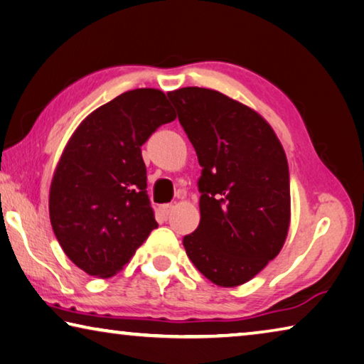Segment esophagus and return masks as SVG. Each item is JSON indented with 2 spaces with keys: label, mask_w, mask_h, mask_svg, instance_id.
Returning <instances> with one entry per match:
<instances>
[{
  "label": "esophagus",
  "mask_w": 364,
  "mask_h": 364,
  "mask_svg": "<svg viewBox=\"0 0 364 364\" xmlns=\"http://www.w3.org/2000/svg\"><path fill=\"white\" fill-rule=\"evenodd\" d=\"M159 210H160V213L164 217H168L170 213H171V210H173V205L171 204H164V205L159 207Z\"/></svg>",
  "instance_id": "esophagus-1"
}]
</instances>
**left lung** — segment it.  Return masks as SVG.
I'll list each match as a JSON object with an SVG mask.
<instances>
[{
    "mask_svg": "<svg viewBox=\"0 0 364 364\" xmlns=\"http://www.w3.org/2000/svg\"><path fill=\"white\" fill-rule=\"evenodd\" d=\"M203 173L200 222L183 238L188 257L218 287L250 282L279 255L290 227V173L274 129L220 92H168Z\"/></svg>",
    "mask_w": 364,
    "mask_h": 364,
    "instance_id": "8db88e82",
    "label": "left lung"
}]
</instances>
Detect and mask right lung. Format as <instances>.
Masks as SVG:
<instances>
[{
	"instance_id": "add662e5",
	"label": "right lung",
	"mask_w": 364,
	"mask_h": 364,
	"mask_svg": "<svg viewBox=\"0 0 364 364\" xmlns=\"http://www.w3.org/2000/svg\"><path fill=\"white\" fill-rule=\"evenodd\" d=\"M175 118L164 92L134 89L92 112L68 141L50 186V222L89 275L117 274L159 227L141 147Z\"/></svg>"
}]
</instances>
